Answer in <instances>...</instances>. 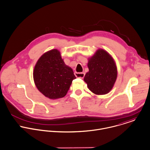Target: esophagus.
<instances>
[{
	"mask_svg": "<svg viewBox=\"0 0 150 150\" xmlns=\"http://www.w3.org/2000/svg\"><path fill=\"white\" fill-rule=\"evenodd\" d=\"M85 72H75V75L78 78H83L85 76Z\"/></svg>",
	"mask_w": 150,
	"mask_h": 150,
	"instance_id": "34e87169",
	"label": "esophagus"
}]
</instances>
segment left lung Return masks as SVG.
<instances>
[{
	"label": "left lung",
	"instance_id": "obj_1",
	"mask_svg": "<svg viewBox=\"0 0 150 150\" xmlns=\"http://www.w3.org/2000/svg\"><path fill=\"white\" fill-rule=\"evenodd\" d=\"M88 66L89 71L84 81L89 90L96 94L108 93L117 77V67L112 57L105 50L99 49L89 59Z\"/></svg>",
	"mask_w": 150,
	"mask_h": 150
}]
</instances>
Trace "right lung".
<instances>
[{
    "label": "right lung",
    "instance_id": "1",
    "mask_svg": "<svg viewBox=\"0 0 150 150\" xmlns=\"http://www.w3.org/2000/svg\"><path fill=\"white\" fill-rule=\"evenodd\" d=\"M33 75L38 89L51 99L64 97L76 79L72 68L65 64L57 49L49 51L40 57Z\"/></svg>",
    "mask_w": 150,
    "mask_h": 150
}]
</instances>
